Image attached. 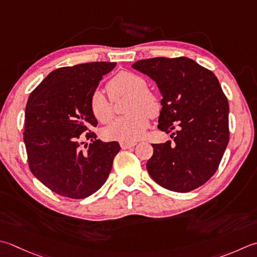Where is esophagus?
<instances>
[{"label": "esophagus", "mask_w": 257, "mask_h": 257, "mask_svg": "<svg viewBox=\"0 0 257 257\" xmlns=\"http://www.w3.org/2000/svg\"><path fill=\"white\" fill-rule=\"evenodd\" d=\"M120 146H121L122 149H128L136 146L135 142H120Z\"/></svg>", "instance_id": "esophagus-1"}]
</instances>
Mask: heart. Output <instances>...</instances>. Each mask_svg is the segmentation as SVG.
I'll list each match as a JSON object with an SVG mask.
<instances>
[{"label": "heart", "instance_id": "obj_1", "mask_svg": "<svg viewBox=\"0 0 257 257\" xmlns=\"http://www.w3.org/2000/svg\"><path fill=\"white\" fill-rule=\"evenodd\" d=\"M111 99L115 100L123 94H130L127 104L128 114L115 119L104 130V136L110 140L135 142L143 137L149 127V114L156 115L159 103L155 95L146 90L145 80L132 72H120L107 84ZM90 109L99 121L109 122L113 117L112 104L105 95L95 90L90 98Z\"/></svg>", "mask_w": 257, "mask_h": 257}]
</instances>
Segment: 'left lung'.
I'll list each match as a JSON object with an SVG mask.
<instances>
[{
    "label": "left lung",
    "mask_w": 257,
    "mask_h": 257,
    "mask_svg": "<svg viewBox=\"0 0 257 257\" xmlns=\"http://www.w3.org/2000/svg\"><path fill=\"white\" fill-rule=\"evenodd\" d=\"M132 67L154 80L163 95L158 129L174 143L153 144L146 167L156 183L187 193L215 174L228 145L227 98L216 75L192 59L153 58Z\"/></svg>",
    "instance_id": "8db88e82"
}]
</instances>
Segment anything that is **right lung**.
<instances>
[{
    "label": "right lung",
    "mask_w": 257,
    "mask_h": 257,
    "mask_svg": "<svg viewBox=\"0 0 257 257\" xmlns=\"http://www.w3.org/2000/svg\"><path fill=\"white\" fill-rule=\"evenodd\" d=\"M115 62H90L49 73L30 94L24 119V144L32 174L52 192L82 199L105 183L117 142L97 139L98 124L90 98ZM87 138L88 145L82 143Z\"/></svg>",
    "instance_id": "right-lung-1"
}]
</instances>
